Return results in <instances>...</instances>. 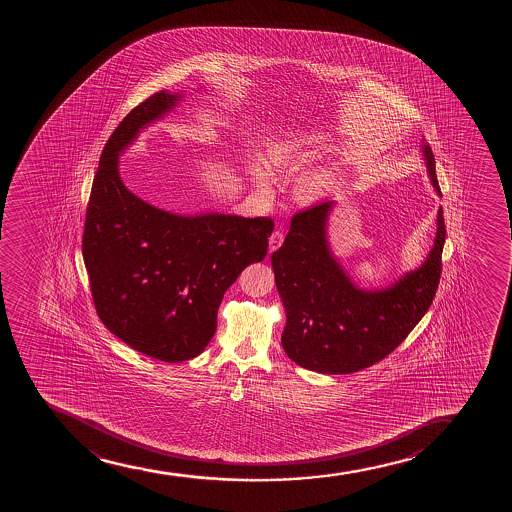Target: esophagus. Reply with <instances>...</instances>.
<instances>
[{
    "mask_svg": "<svg viewBox=\"0 0 512 512\" xmlns=\"http://www.w3.org/2000/svg\"><path fill=\"white\" fill-rule=\"evenodd\" d=\"M283 241H285V234H283L282 230H275L270 237V251H277L278 247L282 246Z\"/></svg>",
    "mask_w": 512,
    "mask_h": 512,
    "instance_id": "obj_1",
    "label": "esophagus"
}]
</instances>
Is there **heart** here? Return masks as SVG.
Here are the masks:
<instances>
[{"label":"heart","mask_w":512,"mask_h":512,"mask_svg":"<svg viewBox=\"0 0 512 512\" xmlns=\"http://www.w3.org/2000/svg\"><path fill=\"white\" fill-rule=\"evenodd\" d=\"M319 136L309 135V133H297V135H288L282 140L273 141L268 150H266V165L273 171H282V169H294L297 165L306 162L311 153L318 148ZM249 172L254 177V181L266 188L268 186V172L265 167L251 160L249 162ZM329 183L328 174L324 172H311L306 176L300 177L297 183V194L302 200H314L319 194L323 193Z\"/></svg>","instance_id":"1"}]
</instances>
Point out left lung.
Instances as JSON below:
<instances>
[{"mask_svg": "<svg viewBox=\"0 0 512 512\" xmlns=\"http://www.w3.org/2000/svg\"><path fill=\"white\" fill-rule=\"evenodd\" d=\"M423 155L441 193L429 145H423ZM331 206L333 201H323L295 213L283 246L271 254V266L287 311L285 353L309 371L350 374L388 357L429 311L441 280L446 225L441 208L427 261L391 287L365 292L329 253Z\"/></svg>", "mask_w": 512, "mask_h": 512, "instance_id": "8db88e82", "label": "left lung"}]
</instances>
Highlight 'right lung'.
<instances>
[{
	"instance_id": "obj_1",
	"label": "right lung",
	"mask_w": 512,
	"mask_h": 512,
	"mask_svg": "<svg viewBox=\"0 0 512 512\" xmlns=\"http://www.w3.org/2000/svg\"><path fill=\"white\" fill-rule=\"evenodd\" d=\"M160 90L131 109L100 155L85 213L82 253L95 311L112 335L162 362L194 359L217 329L225 290L268 253L270 217H179L121 183L118 155L140 128L171 111Z\"/></svg>"
}]
</instances>
